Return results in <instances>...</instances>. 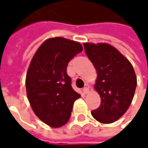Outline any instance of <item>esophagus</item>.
I'll list each match as a JSON object with an SVG mask.
<instances>
[{
    "label": "esophagus",
    "instance_id": "1",
    "mask_svg": "<svg viewBox=\"0 0 148 148\" xmlns=\"http://www.w3.org/2000/svg\"><path fill=\"white\" fill-rule=\"evenodd\" d=\"M83 92H84V94H87L89 92V89L87 87H84L83 88Z\"/></svg>",
    "mask_w": 148,
    "mask_h": 148
}]
</instances>
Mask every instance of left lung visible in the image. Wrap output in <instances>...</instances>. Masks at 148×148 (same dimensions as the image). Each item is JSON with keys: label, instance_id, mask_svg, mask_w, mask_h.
I'll use <instances>...</instances> for the list:
<instances>
[{"label": "left lung", "instance_id": "8db88e82", "mask_svg": "<svg viewBox=\"0 0 148 148\" xmlns=\"http://www.w3.org/2000/svg\"><path fill=\"white\" fill-rule=\"evenodd\" d=\"M84 48L97 71L94 89L101 99L92 116L101 123H112L123 116L133 100L135 72L130 62L112 45L85 43Z\"/></svg>", "mask_w": 148, "mask_h": 148}]
</instances>
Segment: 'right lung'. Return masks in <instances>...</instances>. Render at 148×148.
Listing matches in <instances>:
<instances>
[{"mask_svg":"<svg viewBox=\"0 0 148 148\" xmlns=\"http://www.w3.org/2000/svg\"><path fill=\"white\" fill-rule=\"evenodd\" d=\"M82 49L79 42L50 38L39 46L30 62L25 78L27 98L35 115L51 128L69 122L74 101L80 98L71 86L67 67Z\"/></svg>","mask_w":148,"mask_h":148,"instance_id":"obj_1","label":"right lung"}]
</instances>
